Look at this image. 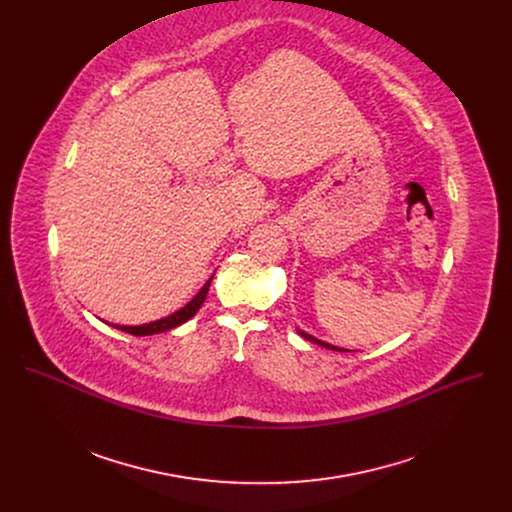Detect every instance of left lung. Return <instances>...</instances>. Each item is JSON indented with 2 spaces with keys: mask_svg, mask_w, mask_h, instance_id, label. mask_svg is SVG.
I'll use <instances>...</instances> for the list:
<instances>
[{
  "mask_svg": "<svg viewBox=\"0 0 512 512\" xmlns=\"http://www.w3.org/2000/svg\"><path fill=\"white\" fill-rule=\"evenodd\" d=\"M300 332V336H304L306 340H310V342H314V344H320V346H324V348H328V350H336V352H342V348H338V346H332V344H328V342H324V340H318V338H314L312 334H306V332H302V330H298Z\"/></svg>",
  "mask_w": 512,
  "mask_h": 512,
  "instance_id": "obj_1",
  "label": "left lung"
}]
</instances>
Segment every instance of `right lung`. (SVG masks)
<instances>
[{
    "mask_svg": "<svg viewBox=\"0 0 512 512\" xmlns=\"http://www.w3.org/2000/svg\"><path fill=\"white\" fill-rule=\"evenodd\" d=\"M212 277H214V273H212ZM212 277L202 285V289L198 291V294L184 308H180L178 312H174V314H170V316H166L162 320H156V322H150V324H141V326H117V324H111V326H115V328H119V330H123L127 334H133V336H152V334L168 332V330L188 322L200 310V306L206 300V294H208V287H210Z\"/></svg>",
    "mask_w": 512,
    "mask_h": 512,
    "instance_id": "add662e5",
    "label": "right lung"
}]
</instances>
